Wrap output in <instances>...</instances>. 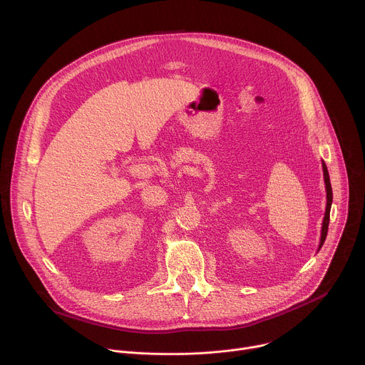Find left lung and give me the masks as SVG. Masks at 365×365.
<instances>
[{"label": "left lung", "instance_id": "obj_1", "mask_svg": "<svg viewBox=\"0 0 365 365\" xmlns=\"http://www.w3.org/2000/svg\"><path fill=\"white\" fill-rule=\"evenodd\" d=\"M324 168V178H325V185H327V211L324 217V224H322V235H321V242L319 248L324 245L327 234H328V225H329V212H331V205H332V187H331V180H329V173L327 169V165L322 163Z\"/></svg>", "mask_w": 365, "mask_h": 365}]
</instances>
